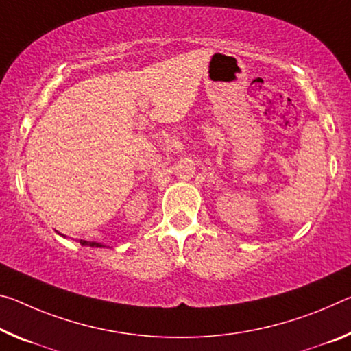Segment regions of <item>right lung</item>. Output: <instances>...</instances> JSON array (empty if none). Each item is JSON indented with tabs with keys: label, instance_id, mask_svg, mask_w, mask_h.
<instances>
[{
	"label": "right lung",
	"instance_id": "obj_1",
	"mask_svg": "<svg viewBox=\"0 0 351 351\" xmlns=\"http://www.w3.org/2000/svg\"><path fill=\"white\" fill-rule=\"evenodd\" d=\"M80 243H81L82 247H95V248H104V247H106L104 243H99V242H88V241H82V239L80 241Z\"/></svg>",
	"mask_w": 351,
	"mask_h": 351
}]
</instances>
